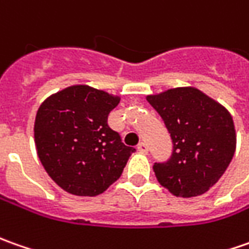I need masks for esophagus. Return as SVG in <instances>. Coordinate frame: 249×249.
Segmentation results:
<instances>
[{"instance_id":"obj_1","label":"esophagus","mask_w":249,"mask_h":249,"mask_svg":"<svg viewBox=\"0 0 249 249\" xmlns=\"http://www.w3.org/2000/svg\"><path fill=\"white\" fill-rule=\"evenodd\" d=\"M138 151L142 153V154H147V151H149V147H147V144L144 143V142H142L138 144Z\"/></svg>"}]
</instances>
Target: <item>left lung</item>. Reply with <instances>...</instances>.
<instances>
[{
  "label": "left lung",
  "mask_w": 249,
  "mask_h": 249,
  "mask_svg": "<svg viewBox=\"0 0 249 249\" xmlns=\"http://www.w3.org/2000/svg\"><path fill=\"white\" fill-rule=\"evenodd\" d=\"M146 99L164 120L174 143L172 157L153 167L160 184L183 198L207 193L236 151L231 114L194 87L171 88Z\"/></svg>",
  "instance_id": "obj_1"
}]
</instances>
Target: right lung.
<instances>
[{
  "mask_svg": "<svg viewBox=\"0 0 249 249\" xmlns=\"http://www.w3.org/2000/svg\"><path fill=\"white\" fill-rule=\"evenodd\" d=\"M120 96L89 85H71L48 96L37 110L34 143L42 167L59 187L93 197L107 190L135 149L107 125Z\"/></svg>",
  "mask_w": 249,
  "mask_h": 249,
  "instance_id": "obj_1",
  "label": "right lung"
}]
</instances>
